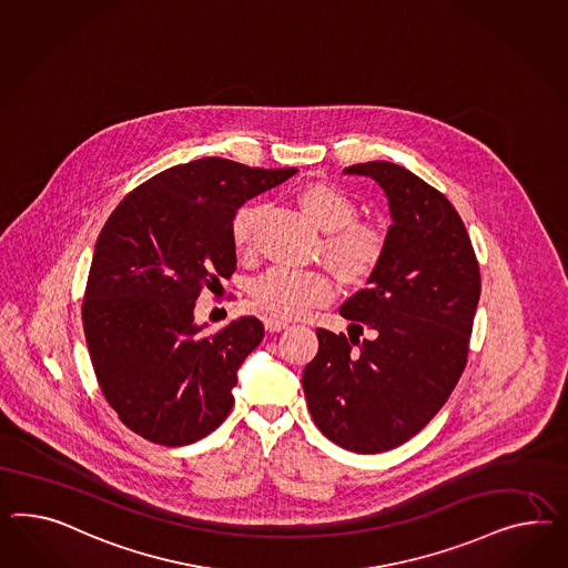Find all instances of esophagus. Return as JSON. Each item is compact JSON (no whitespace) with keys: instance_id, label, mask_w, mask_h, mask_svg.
Segmentation results:
<instances>
[{"instance_id":"34e87169","label":"esophagus","mask_w":568,"mask_h":568,"mask_svg":"<svg viewBox=\"0 0 568 568\" xmlns=\"http://www.w3.org/2000/svg\"><path fill=\"white\" fill-rule=\"evenodd\" d=\"M264 328L268 331V333H278V331H283V328H287V323H283V321H276V318H264Z\"/></svg>"}]
</instances>
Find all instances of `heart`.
<instances>
[{
	"instance_id": "b5f03b06",
	"label": "heart",
	"mask_w": 568,
	"mask_h": 568,
	"mask_svg": "<svg viewBox=\"0 0 568 568\" xmlns=\"http://www.w3.org/2000/svg\"><path fill=\"white\" fill-rule=\"evenodd\" d=\"M295 200L307 219L326 231L321 252L338 281L349 287L368 285L386 258V231L376 223L357 221L355 200L337 184L310 182L297 190ZM261 213L258 204H245L231 216V242L244 256L254 252ZM331 297L333 281L323 271L273 268L252 285L254 307L276 321L302 318Z\"/></svg>"
}]
</instances>
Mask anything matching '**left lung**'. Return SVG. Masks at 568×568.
<instances>
[{
  "mask_svg": "<svg viewBox=\"0 0 568 568\" xmlns=\"http://www.w3.org/2000/svg\"><path fill=\"white\" fill-rule=\"evenodd\" d=\"M383 185L393 215L372 285L341 316L349 337L316 328L318 353L302 376L307 409L328 440L384 453L440 412L467 366L481 292L476 252L443 192L388 161L345 169ZM364 329L372 339L358 341Z\"/></svg>",
  "mask_w": 568,
  "mask_h": 568,
  "instance_id": "8db88e82",
  "label": "left lung"
}]
</instances>
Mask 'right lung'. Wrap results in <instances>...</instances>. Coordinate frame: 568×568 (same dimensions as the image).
<instances>
[{
  "label": "right lung",
  "mask_w": 568,
  "mask_h": 568,
  "mask_svg": "<svg viewBox=\"0 0 568 568\" xmlns=\"http://www.w3.org/2000/svg\"><path fill=\"white\" fill-rule=\"evenodd\" d=\"M295 171L221 156L175 165L134 187L99 233L84 337L103 397L144 440L192 445L230 415L237 368L264 326L244 316L206 337L194 306L235 271L233 213Z\"/></svg>",
  "instance_id": "add662e5"
}]
</instances>
